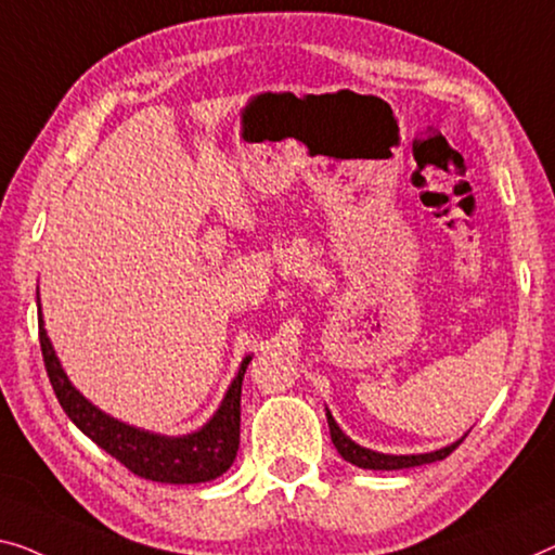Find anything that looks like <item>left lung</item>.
Wrapping results in <instances>:
<instances>
[{
  "label": "left lung",
  "mask_w": 555,
  "mask_h": 555,
  "mask_svg": "<svg viewBox=\"0 0 555 555\" xmlns=\"http://www.w3.org/2000/svg\"><path fill=\"white\" fill-rule=\"evenodd\" d=\"M326 421H328V431H331V441H334L336 451L341 453L344 461L353 463L359 468H371V470H399V468H411V466H424V463H434V461H443L449 453L459 449V443L463 438H459L456 443L446 446V449H438L431 453H413V456H391V453H378L371 449H363V446L353 443L349 436H346L338 424L331 416V411L326 409Z\"/></svg>",
  "instance_id": "8db88e82"
}]
</instances>
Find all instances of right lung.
<instances>
[{"label": "right lung", "instance_id": "right-lung-1", "mask_svg": "<svg viewBox=\"0 0 555 555\" xmlns=\"http://www.w3.org/2000/svg\"><path fill=\"white\" fill-rule=\"evenodd\" d=\"M39 344L49 382H52L56 399H60L66 416L72 418V424L134 476L156 483H206L227 474L234 463L238 451V424H242V382L251 357L244 359L209 424L186 436H162L106 416L72 386L44 331L41 306Z\"/></svg>", "mask_w": 555, "mask_h": 555}]
</instances>
